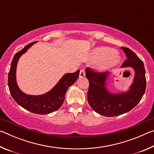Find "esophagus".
Here are the masks:
<instances>
[{"instance_id":"esophagus-1","label":"esophagus","mask_w":154,"mask_h":154,"mask_svg":"<svg viewBox=\"0 0 154 154\" xmlns=\"http://www.w3.org/2000/svg\"><path fill=\"white\" fill-rule=\"evenodd\" d=\"M85 76V72L84 69H82L80 71V72H79V77L83 78V77H84Z\"/></svg>"}]
</instances>
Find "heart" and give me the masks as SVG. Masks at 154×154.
Instances as JSON below:
<instances>
[{
	"instance_id": "obj_1",
	"label": "heart",
	"mask_w": 154,
	"mask_h": 154,
	"mask_svg": "<svg viewBox=\"0 0 154 154\" xmlns=\"http://www.w3.org/2000/svg\"><path fill=\"white\" fill-rule=\"evenodd\" d=\"M90 61L96 62L95 68L99 72H105L113 69L120 63L121 56L113 48L100 46L91 52Z\"/></svg>"
}]
</instances>
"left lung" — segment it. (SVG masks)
Listing matches in <instances>:
<instances>
[{
  "label": "left lung",
  "mask_w": 154,
  "mask_h": 154,
  "mask_svg": "<svg viewBox=\"0 0 154 154\" xmlns=\"http://www.w3.org/2000/svg\"><path fill=\"white\" fill-rule=\"evenodd\" d=\"M121 48L127 57L122 68L131 67L134 72L133 81L126 92H109L106 84L110 72L99 73L88 68L85 69V75L89 80V105L96 113L106 117L118 116L130 111L141 100L146 88L145 70L143 61L131 49L124 47Z\"/></svg>",
  "instance_id": "left-lung-1"
}]
</instances>
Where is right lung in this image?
Segmentation results:
<instances>
[{
	"label": "right lung",
	"instance_id": "obj_1",
	"mask_svg": "<svg viewBox=\"0 0 154 154\" xmlns=\"http://www.w3.org/2000/svg\"><path fill=\"white\" fill-rule=\"evenodd\" d=\"M36 41L28 44L15 54L11 62L8 75V85L10 93L15 102L32 113L45 115L56 111L64 103L65 94L71 85L79 77V70L72 73L64 75L51 90L41 95H29L23 92L18 87L16 81V69L18 60Z\"/></svg>",
	"mask_w": 154,
	"mask_h": 154
}]
</instances>
